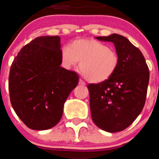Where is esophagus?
<instances>
[{
    "label": "esophagus",
    "instance_id": "1",
    "mask_svg": "<svg viewBox=\"0 0 159 159\" xmlns=\"http://www.w3.org/2000/svg\"><path fill=\"white\" fill-rule=\"evenodd\" d=\"M79 84H80V86H84V85H85V83H84L82 80H80V81H79Z\"/></svg>",
    "mask_w": 159,
    "mask_h": 159
}]
</instances>
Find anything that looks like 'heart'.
<instances>
[{
    "instance_id": "1",
    "label": "heart",
    "mask_w": 159,
    "mask_h": 159,
    "mask_svg": "<svg viewBox=\"0 0 159 159\" xmlns=\"http://www.w3.org/2000/svg\"><path fill=\"white\" fill-rule=\"evenodd\" d=\"M60 60L66 69H71L80 61L83 75L88 81L95 84L111 78L119 63V56L114 49L93 39H78L68 48H62Z\"/></svg>"
}]
</instances>
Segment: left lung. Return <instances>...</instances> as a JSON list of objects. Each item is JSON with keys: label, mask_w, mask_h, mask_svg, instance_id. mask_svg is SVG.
<instances>
[{"label": "left lung", "mask_w": 159, "mask_h": 159, "mask_svg": "<svg viewBox=\"0 0 159 159\" xmlns=\"http://www.w3.org/2000/svg\"><path fill=\"white\" fill-rule=\"evenodd\" d=\"M95 39L112 42L119 63L107 80L88 85L92 120L105 131H121L143 111L150 78L148 66L141 51L127 38L114 33Z\"/></svg>", "instance_id": "left-lung-1"}]
</instances>
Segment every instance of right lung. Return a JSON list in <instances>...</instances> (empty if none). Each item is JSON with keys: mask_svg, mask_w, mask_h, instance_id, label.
<instances>
[{"mask_svg": "<svg viewBox=\"0 0 159 159\" xmlns=\"http://www.w3.org/2000/svg\"><path fill=\"white\" fill-rule=\"evenodd\" d=\"M60 36H39L22 48L11 66V104L32 130H48L60 122L64 102L79 83L75 71L60 67Z\"/></svg>", "mask_w": 159, "mask_h": 159, "instance_id": "1", "label": "right lung"}]
</instances>
